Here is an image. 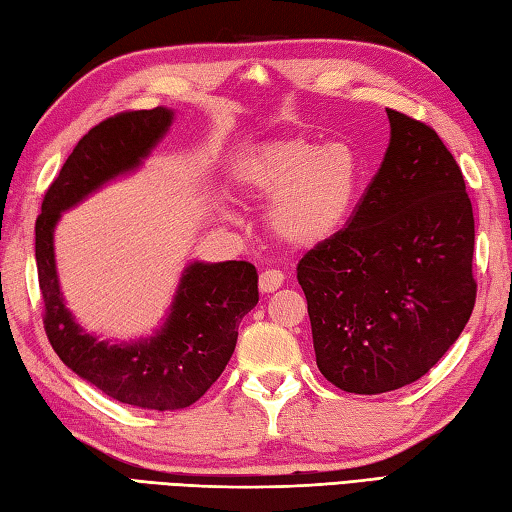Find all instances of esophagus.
<instances>
[{
	"label": "esophagus",
	"mask_w": 512,
	"mask_h": 512,
	"mask_svg": "<svg viewBox=\"0 0 512 512\" xmlns=\"http://www.w3.org/2000/svg\"><path fill=\"white\" fill-rule=\"evenodd\" d=\"M281 286H284V273H281V270H264V273L259 275V290H262L264 295L275 292Z\"/></svg>",
	"instance_id": "esophagus-1"
}]
</instances>
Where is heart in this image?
I'll return each instance as SVG.
<instances>
[{"mask_svg":"<svg viewBox=\"0 0 512 512\" xmlns=\"http://www.w3.org/2000/svg\"><path fill=\"white\" fill-rule=\"evenodd\" d=\"M239 180L250 195L270 200V233L281 244L306 250L330 242L350 222L363 169L350 145L290 136L259 145L244 160Z\"/></svg>","mask_w":512,"mask_h":512,"instance_id":"1","label":"heart"}]
</instances>
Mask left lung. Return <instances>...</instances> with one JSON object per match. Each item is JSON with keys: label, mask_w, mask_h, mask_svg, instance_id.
I'll return each instance as SVG.
<instances>
[{"label": "left lung", "mask_w": 512, "mask_h": 512, "mask_svg": "<svg viewBox=\"0 0 512 512\" xmlns=\"http://www.w3.org/2000/svg\"><path fill=\"white\" fill-rule=\"evenodd\" d=\"M391 138L347 228L297 266L321 374L350 394L416 383L475 306V220L429 125L387 110Z\"/></svg>", "instance_id": "left-lung-1"}]
</instances>
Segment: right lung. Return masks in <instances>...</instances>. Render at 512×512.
Returning a JSON list of instances; mask_svg holds the SVG:
<instances>
[{
  "instance_id": "right-lung-1",
  "label": "right lung",
  "mask_w": 512,
  "mask_h": 512,
  "mask_svg": "<svg viewBox=\"0 0 512 512\" xmlns=\"http://www.w3.org/2000/svg\"><path fill=\"white\" fill-rule=\"evenodd\" d=\"M173 123V110L116 114L92 127L50 184L35 224V259L48 341L76 376L125 405L173 411L200 400L237 343V328L257 306V270L248 262H191L182 270L165 323L138 341H101L65 308L54 264L61 213L127 173H134Z\"/></svg>"
}]
</instances>
